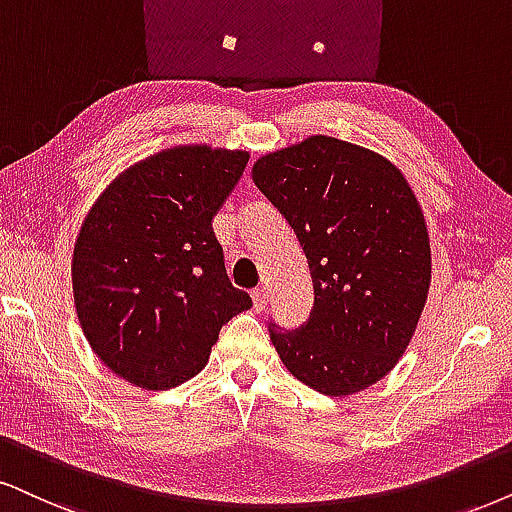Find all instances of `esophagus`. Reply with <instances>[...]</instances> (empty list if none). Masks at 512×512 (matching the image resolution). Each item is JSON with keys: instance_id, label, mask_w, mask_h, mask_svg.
<instances>
[{"instance_id": "esophagus-1", "label": "esophagus", "mask_w": 512, "mask_h": 512, "mask_svg": "<svg viewBox=\"0 0 512 512\" xmlns=\"http://www.w3.org/2000/svg\"><path fill=\"white\" fill-rule=\"evenodd\" d=\"M252 300H255V309H257V312H262V309L267 307L269 288H267V286H260V288L252 290Z\"/></svg>"}]
</instances>
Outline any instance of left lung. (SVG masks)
I'll use <instances>...</instances> for the list:
<instances>
[{
    "instance_id": "8db88e82",
    "label": "left lung",
    "mask_w": 512,
    "mask_h": 512,
    "mask_svg": "<svg viewBox=\"0 0 512 512\" xmlns=\"http://www.w3.org/2000/svg\"><path fill=\"white\" fill-rule=\"evenodd\" d=\"M252 181L293 226L314 307L269 333L290 373L328 397L366 390L406 352L428 300L430 236L409 181L371 148L307 137L252 165Z\"/></svg>"
}]
</instances>
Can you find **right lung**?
I'll use <instances>...</instances> for the list:
<instances>
[{"label":"right lung","instance_id":"add662e5","mask_svg":"<svg viewBox=\"0 0 512 512\" xmlns=\"http://www.w3.org/2000/svg\"><path fill=\"white\" fill-rule=\"evenodd\" d=\"M248 151L172 146L129 165L96 198L73 250L77 319L94 354L144 390L208 364L226 321L252 307L231 286L212 217Z\"/></svg>","mask_w":512,"mask_h":512}]
</instances>
